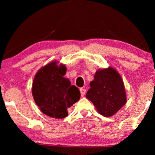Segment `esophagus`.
I'll return each mask as SVG.
<instances>
[{
  "instance_id": "esophagus-1",
  "label": "esophagus",
  "mask_w": 155,
  "mask_h": 155,
  "mask_svg": "<svg viewBox=\"0 0 155 155\" xmlns=\"http://www.w3.org/2000/svg\"><path fill=\"white\" fill-rule=\"evenodd\" d=\"M80 94H81V96L83 97L86 93V90H85V89H83V88H80Z\"/></svg>"
}]
</instances>
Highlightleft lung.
<instances>
[{
    "label": "left lung",
    "instance_id": "1",
    "mask_svg": "<svg viewBox=\"0 0 155 155\" xmlns=\"http://www.w3.org/2000/svg\"><path fill=\"white\" fill-rule=\"evenodd\" d=\"M86 97L101 115L114 116L126 104V89L120 74L111 67L97 70Z\"/></svg>",
    "mask_w": 155,
    "mask_h": 155
}]
</instances>
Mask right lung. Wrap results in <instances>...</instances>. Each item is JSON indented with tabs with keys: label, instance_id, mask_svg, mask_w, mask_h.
<instances>
[{
	"label": "right lung",
	"instance_id": "obj_1",
	"mask_svg": "<svg viewBox=\"0 0 155 155\" xmlns=\"http://www.w3.org/2000/svg\"><path fill=\"white\" fill-rule=\"evenodd\" d=\"M65 65L51 61L40 68L34 78L32 96L42 113L54 118L68 115V109L79 100L80 92L64 75Z\"/></svg>",
	"mask_w": 155,
	"mask_h": 155
}]
</instances>
